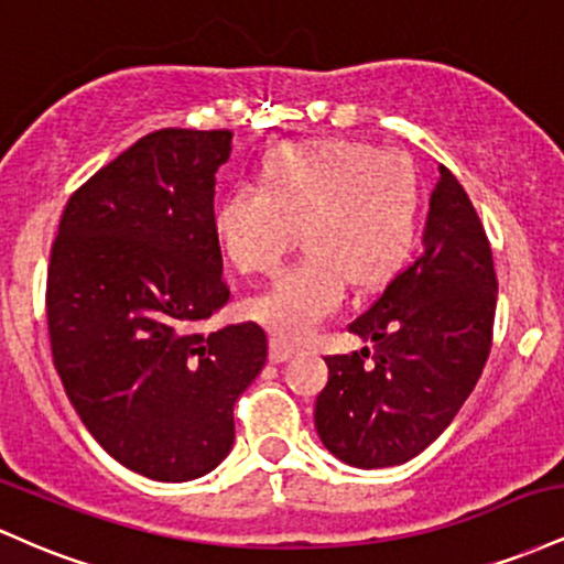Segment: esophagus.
Returning <instances> with one entry per match:
<instances>
[{"label":"esophagus","mask_w":564,"mask_h":564,"mask_svg":"<svg viewBox=\"0 0 564 564\" xmlns=\"http://www.w3.org/2000/svg\"><path fill=\"white\" fill-rule=\"evenodd\" d=\"M294 345H291V341H286V339H281V336H273V339H270V360H273V364H283V360H289L291 355H294Z\"/></svg>","instance_id":"34e87169"}]
</instances>
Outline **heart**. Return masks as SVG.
I'll return each mask as SVG.
<instances>
[{
    "instance_id": "1",
    "label": "heart",
    "mask_w": 564,
    "mask_h": 564,
    "mask_svg": "<svg viewBox=\"0 0 564 564\" xmlns=\"http://www.w3.org/2000/svg\"><path fill=\"white\" fill-rule=\"evenodd\" d=\"M422 219V177L403 151L364 140H307L278 148L262 185L219 200L217 241L243 275L281 268L302 225L304 254L249 313L283 339H302L345 300L347 281L371 289L403 268Z\"/></svg>"
}]
</instances>
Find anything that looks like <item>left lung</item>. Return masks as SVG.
I'll list each match as a JSON object with an SVG mask.
<instances>
[{"label":"left lung","mask_w":564,"mask_h":564,"mask_svg":"<svg viewBox=\"0 0 564 564\" xmlns=\"http://www.w3.org/2000/svg\"><path fill=\"white\" fill-rule=\"evenodd\" d=\"M494 251L475 206L440 166L424 249L349 323L373 349L326 355L315 430L360 469L398 467L435 443L475 390L496 318Z\"/></svg>","instance_id":"left-lung-1"}]
</instances>
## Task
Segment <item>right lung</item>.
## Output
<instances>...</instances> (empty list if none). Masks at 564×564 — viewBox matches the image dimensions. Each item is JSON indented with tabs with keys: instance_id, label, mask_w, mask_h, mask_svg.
Wrapping results in <instances>:
<instances>
[{
	"instance_id": "right-lung-1",
	"label": "right lung",
	"mask_w": 564,
	"mask_h": 564,
	"mask_svg": "<svg viewBox=\"0 0 564 564\" xmlns=\"http://www.w3.org/2000/svg\"><path fill=\"white\" fill-rule=\"evenodd\" d=\"M230 138H140L70 193L50 249L47 328L68 400L116 462L161 482L228 456L232 405L268 360L254 321L200 328L230 300L215 232Z\"/></svg>"
}]
</instances>
